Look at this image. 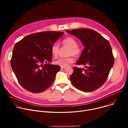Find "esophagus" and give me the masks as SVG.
I'll list each match as a JSON object with an SVG mask.
<instances>
[{"label": "esophagus", "mask_w": 128, "mask_h": 128, "mask_svg": "<svg viewBox=\"0 0 128 128\" xmlns=\"http://www.w3.org/2000/svg\"><path fill=\"white\" fill-rule=\"evenodd\" d=\"M65 68V67H61V69H63Z\"/></svg>", "instance_id": "esophagus-1"}]
</instances>
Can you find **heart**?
<instances>
[{"label": "heart", "instance_id": "b5f03b06", "mask_svg": "<svg viewBox=\"0 0 128 128\" xmlns=\"http://www.w3.org/2000/svg\"><path fill=\"white\" fill-rule=\"evenodd\" d=\"M61 44L63 46L68 48L67 51V55L68 56L64 58H60L58 60L54 61V63L61 67H66L74 62L72 56L77 57L80 55L82 52V48L78 45V41L75 38L70 36H68L63 39ZM60 50V46L58 44L54 43L52 44L50 48V52L52 56L54 57H57L59 54Z\"/></svg>", "mask_w": 128, "mask_h": 128}]
</instances>
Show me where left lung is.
<instances>
[{
  "label": "left lung",
  "instance_id": "left-lung-1",
  "mask_svg": "<svg viewBox=\"0 0 128 128\" xmlns=\"http://www.w3.org/2000/svg\"><path fill=\"white\" fill-rule=\"evenodd\" d=\"M66 31L79 38L85 46L70 79L76 88L85 92L100 88L106 81L112 67L114 58L109 42L96 31L80 28Z\"/></svg>",
  "mask_w": 128,
  "mask_h": 128
}]
</instances>
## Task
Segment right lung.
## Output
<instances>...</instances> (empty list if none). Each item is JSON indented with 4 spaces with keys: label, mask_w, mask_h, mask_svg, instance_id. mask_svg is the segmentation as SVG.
I'll use <instances>...</instances> for the list:
<instances>
[{
    "label": "right lung",
    "mask_w": 128,
    "mask_h": 128,
    "mask_svg": "<svg viewBox=\"0 0 128 128\" xmlns=\"http://www.w3.org/2000/svg\"><path fill=\"white\" fill-rule=\"evenodd\" d=\"M58 31H43L28 35L14 46L10 64L21 86L34 93L43 92L54 82L59 65L52 60L50 48L63 35Z\"/></svg>",
    "instance_id": "add662e5"
}]
</instances>
